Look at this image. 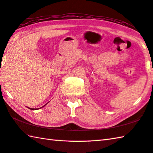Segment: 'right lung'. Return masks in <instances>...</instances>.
I'll return each mask as SVG.
<instances>
[{
    "instance_id": "right-lung-1",
    "label": "right lung",
    "mask_w": 153,
    "mask_h": 153,
    "mask_svg": "<svg viewBox=\"0 0 153 153\" xmlns=\"http://www.w3.org/2000/svg\"><path fill=\"white\" fill-rule=\"evenodd\" d=\"M29 108V109H30V110H36V109H34V108Z\"/></svg>"
}]
</instances>
